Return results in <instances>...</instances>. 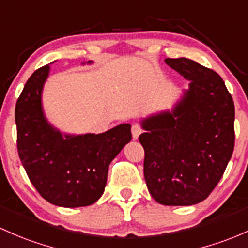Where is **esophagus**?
I'll return each mask as SVG.
<instances>
[{
	"label": "esophagus",
	"mask_w": 248,
	"mask_h": 248,
	"mask_svg": "<svg viewBox=\"0 0 248 248\" xmlns=\"http://www.w3.org/2000/svg\"><path fill=\"white\" fill-rule=\"evenodd\" d=\"M141 133H142V128H141L140 124H133V126H132V135H133V139H134V140H137V139L139 138V135H140Z\"/></svg>",
	"instance_id": "1"
}]
</instances>
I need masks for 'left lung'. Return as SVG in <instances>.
Here are the masks:
<instances>
[{"mask_svg":"<svg viewBox=\"0 0 248 248\" xmlns=\"http://www.w3.org/2000/svg\"><path fill=\"white\" fill-rule=\"evenodd\" d=\"M165 62L190 81L189 88L172 111L141 122L143 174L155 201L190 206L211 194L232 156L234 103L214 70L186 58Z\"/></svg>","mask_w":248,"mask_h":248,"instance_id":"obj_1","label":"left lung"}]
</instances>
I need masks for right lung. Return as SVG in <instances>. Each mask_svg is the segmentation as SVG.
Wrapping results in <instances>:
<instances>
[{"mask_svg":"<svg viewBox=\"0 0 248 248\" xmlns=\"http://www.w3.org/2000/svg\"><path fill=\"white\" fill-rule=\"evenodd\" d=\"M48 74V64L35 70L16 102L18 156L48 202L69 208L89 206L103 194L111 160L132 139L130 124L101 134L62 135L43 114L41 95Z\"/></svg>","mask_w":248,"mask_h":248,"instance_id":"obj_1","label":"right lung"}]
</instances>
